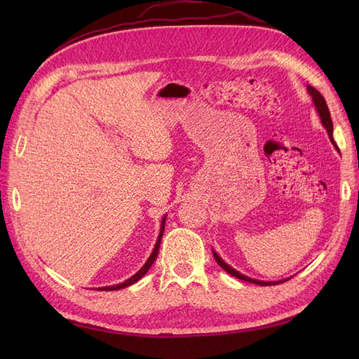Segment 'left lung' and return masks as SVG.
<instances>
[{
	"label": "left lung",
	"mask_w": 359,
	"mask_h": 359,
	"mask_svg": "<svg viewBox=\"0 0 359 359\" xmlns=\"http://www.w3.org/2000/svg\"><path fill=\"white\" fill-rule=\"evenodd\" d=\"M307 90H309V94L311 95L314 106H316V111H318V114H319V116H320V121H322L323 127L327 128V132H328V136H330V139H331L332 145L337 148V145H335V142H334V137H332V121H331V114H330V109H328V106H327V102H325L322 94H320L316 88H313L311 85L307 86ZM212 255H214L215 262L219 264V265L226 271V273H229L231 276H233V277H236V278H240V280L248 281V283L259 285V286H273V285L283 283V281H287V280H289V278H285V280H280V281H262V280H256V278H252V277H247V276H244V274H241V273H238V271L233 269L231 265H227V264L224 262V260L214 252V250H212Z\"/></svg>",
	"instance_id": "8db88e82"
}]
</instances>
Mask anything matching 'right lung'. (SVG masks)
Listing matches in <instances>:
<instances>
[{"instance_id": "add662e5", "label": "right lung", "mask_w": 359, "mask_h": 359, "mask_svg": "<svg viewBox=\"0 0 359 359\" xmlns=\"http://www.w3.org/2000/svg\"><path fill=\"white\" fill-rule=\"evenodd\" d=\"M165 224H166V215L163 217V220H161V227H160V233H158V238H157V243H156V245H154V250H153V253H151V256L148 257V260L145 262V265L140 268L137 273L133 276V277H130V278H127L124 283H119V285H114V286H104V287H99V290H118V289H124V287H127V286H130V285H133V283H136L137 280H140L147 273H148V269L151 268V265L154 264V260H156V257H157V255H158V248H160V243H161V236H163V232H165Z\"/></svg>"}]
</instances>
